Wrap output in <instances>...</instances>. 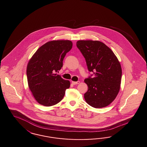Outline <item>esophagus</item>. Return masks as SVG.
Here are the masks:
<instances>
[{"instance_id":"obj_1","label":"esophagus","mask_w":147,"mask_h":147,"mask_svg":"<svg viewBox=\"0 0 147 147\" xmlns=\"http://www.w3.org/2000/svg\"><path fill=\"white\" fill-rule=\"evenodd\" d=\"M71 83L73 85H76V84H80V82L78 81V82H71Z\"/></svg>"}]
</instances>
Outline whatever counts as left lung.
<instances>
[{
  "instance_id": "left-lung-1",
  "label": "left lung",
  "mask_w": 147,
  "mask_h": 147,
  "mask_svg": "<svg viewBox=\"0 0 147 147\" xmlns=\"http://www.w3.org/2000/svg\"><path fill=\"white\" fill-rule=\"evenodd\" d=\"M76 47L85 59L88 71L94 75L84 80L88 86L85 100L96 108L108 106L115 100L120 88L122 70L117 56L100 41L79 40Z\"/></svg>"
}]
</instances>
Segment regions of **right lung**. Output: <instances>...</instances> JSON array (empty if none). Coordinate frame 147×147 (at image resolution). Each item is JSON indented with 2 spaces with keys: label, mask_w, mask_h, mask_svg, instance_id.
Listing matches in <instances>:
<instances>
[{
  "label": "right lung",
  "mask_w": 147,
  "mask_h": 147,
  "mask_svg": "<svg viewBox=\"0 0 147 147\" xmlns=\"http://www.w3.org/2000/svg\"><path fill=\"white\" fill-rule=\"evenodd\" d=\"M70 40H53L39 47L27 67L28 86L35 100L41 105L50 107L63 99L70 82L55 74L63 66L66 53L72 47Z\"/></svg>",
  "instance_id": "obj_1"
}]
</instances>
